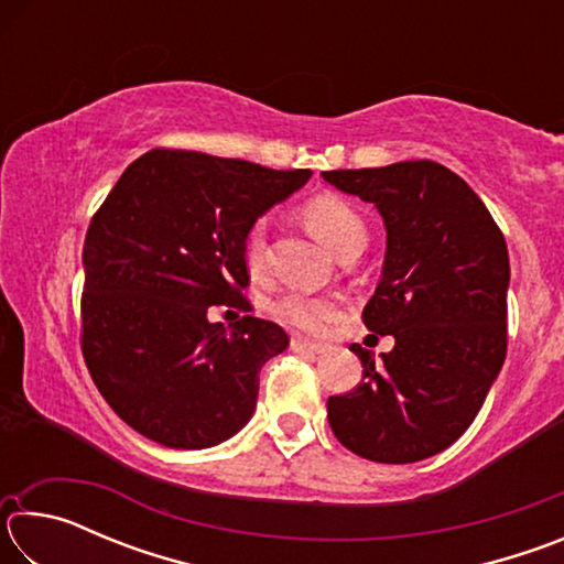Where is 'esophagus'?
Here are the masks:
<instances>
[{
    "label": "esophagus",
    "instance_id": "esophagus-1",
    "mask_svg": "<svg viewBox=\"0 0 564 564\" xmlns=\"http://www.w3.org/2000/svg\"><path fill=\"white\" fill-rule=\"evenodd\" d=\"M291 350L305 352V356H323V352H328L330 348L326 346V343H316V340L293 336V338H291Z\"/></svg>",
    "mask_w": 564,
    "mask_h": 564
}]
</instances>
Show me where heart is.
Segmentation results:
<instances>
[{
	"label": "heart",
	"mask_w": 564,
	"mask_h": 564,
	"mask_svg": "<svg viewBox=\"0 0 564 564\" xmlns=\"http://www.w3.org/2000/svg\"><path fill=\"white\" fill-rule=\"evenodd\" d=\"M303 221L316 234L323 243H326L333 253L346 256L348 251L366 246V221L348 202L340 196L321 194L313 196L311 202L303 204ZM243 256L251 273H261L265 269V259H269V228H265L263 218H259L251 228H248L243 241ZM273 318L289 328L311 330L316 333L326 328L328 323L336 318L338 305L336 301L323 299V295H308L301 291L283 293L279 301L271 305Z\"/></svg>",
	"instance_id": "1"
}]
</instances>
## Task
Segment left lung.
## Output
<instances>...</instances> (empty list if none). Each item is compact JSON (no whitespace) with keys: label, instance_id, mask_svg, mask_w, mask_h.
Listing matches in <instances>:
<instances>
[{"label":"left lung","instance_id":"8db88e82","mask_svg":"<svg viewBox=\"0 0 564 564\" xmlns=\"http://www.w3.org/2000/svg\"><path fill=\"white\" fill-rule=\"evenodd\" d=\"M321 176L383 216V279L362 323L395 338L378 362L352 343L362 383L328 398L330 431L366 460H425L470 427L505 362L508 243L475 191L435 161Z\"/></svg>","mask_w":564,"mask_h":564}]
</instances>
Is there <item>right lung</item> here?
Wrapping results in <instances>:
<instances>
[{"label": "right lung", "instance_id": "right-lung-1", "mask_svg": "<svg viewBox=\"0 0 564 564\" xmlns=\"http://www.w3.org/2000/svg\"><path fill=\"white\" fill-rule=\"evenodd\" d=\"M311 178L241 159L151 149L123 171L84 238L82 352L123 423L159 445L202 451L251 420L279 323L208 321L251 308L248 228Z\"/></svg>", "mask_w": 564, "mask_h": 564}]
</instances>
